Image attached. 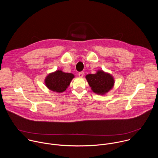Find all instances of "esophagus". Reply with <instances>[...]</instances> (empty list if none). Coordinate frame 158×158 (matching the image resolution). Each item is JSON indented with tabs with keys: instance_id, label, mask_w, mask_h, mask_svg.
Segmentation results:
<instances>
[{
	"instance_id": "1",
	"label": "esophagus",
	"mask_w": 158,
	"mask_h": 158,
	"mask_svg": "<svg viewBox=\"0 0 158 158\" xmlns=\"http://www.w3.org/2000/svg\"><path fill=\"white\" fill-rule=\"evenodd\" d=\"M83 75H84V72H80L78 73V76L80 77H83Z\"/></svg>"
}]
</instances>
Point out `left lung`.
<instances>
[{
	"label": "left lung",
	"mask_w": 158,
	"mask_h": 158,
	"mask_svg": "<svg viewBox=\"0 0 158 158\" xmlns=\"http://www.w3.org/2000/svg\"><path fill=\"white\" fill-rule=\"evenodd\" d=\"M86 78L92 91L97 94H104L112 89L114 80L113 77L102 70H98L95 74H88Z\"/></svg>",
	"instance_id": "left-lung-1"
}]
</instances>
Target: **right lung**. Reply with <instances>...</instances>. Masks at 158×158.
I'll use <instances>...</instances> for the list:
<instances>
[{
    "label": "right lung",
    "mask_w": 158,
    "mask_h": 158,
    "mask_svg": "<svg viewBox=\"0 0 158 158\" xmlns=\"http://www.w3.org/2000/svg\"><path fill=\"white\" fill-rule=\"evenodd\" d=\"M73 77L72 73H65L60 70H56L45 78V85L50 90L62 92L67 89Z\"/></svg>",
    "instance_id": "obj_1"
}]
</instances>
